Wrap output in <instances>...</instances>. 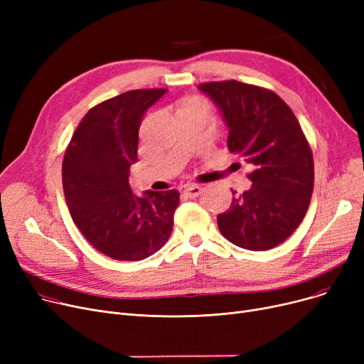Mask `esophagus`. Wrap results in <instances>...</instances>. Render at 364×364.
I'll use <instances>...</instances> for the list:
<instances>
[{
    "mask_svg": "<svg viewBox=\"0 0 364 364\" xmlns=\"http://www.w3.org/2000/svg\"><path fill=\"white\" fill-rule=\"evenodd\" d=\"M202 187L200 186H196V184H190L184 188V195L187 198H198L200 193H202Z\"/></svg>",
    "mask_w": 364,
    "mask_h": 364,
    "instance_id": "obj_1",
    "label": "esophagus"
}]
</instances>
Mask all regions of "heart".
Listing matches in <instances>:
<instances>
[{
  "label": "heart",
  "mask_w": 364,
  "mask_h": 364,
  "mask_svg": "<svg viewBox=\"0 0 364 364\" xmlns=\"http://www.w3.org/2000/svg\"><path fill=\"white\" fill-rule=\"evenodd\" d=\"M188 103H198V102H188ZM188 103H186V105H188Z\"/></svg>",
  "instance_id": "b5f03b06"
}]
</instances>
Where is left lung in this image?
Wrapping results in <instances>:
<instances>
[{
  "label": "left lung",
  "mask_w": 364,
  "mask_h": 364,
  "mask_svg": "<svg viewBox=\"0 0 364 364\" xmlns=\"http://www.w3.org/2000/svg\"><path fill=\"white\" fill-rule=\"evenodd\" d=\"M220 109L227 147L252 168L250 190L217 217L221 235L250 251H267L288 239L304 220L314 187V161L298 119L270 90L239 81L198 87Z\"/></svg>",
  "instance_id": "obj_1"
}]
</instances>
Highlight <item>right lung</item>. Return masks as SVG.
I'll return each mask as SVG.
<instances>
[{
    "mask_svg": "<svg viewBox=\"0 0 364 364\" xmlns=\"http://www.w3.org/2000/svg\"><path fill=\"white\" fill-rule=\"evenodd\" d=\"M165 92L131 90L94 106L65 153L62 180L70 217L95 250L113 259L141 261L172 233L177 190L137 196L128 181L144 113Z\"/></svg>",
    "mask_w": 364,
    "mask_h": 364,
    "instance_id": "add662e5",
    "label": "right lung"
}]
</instances>
